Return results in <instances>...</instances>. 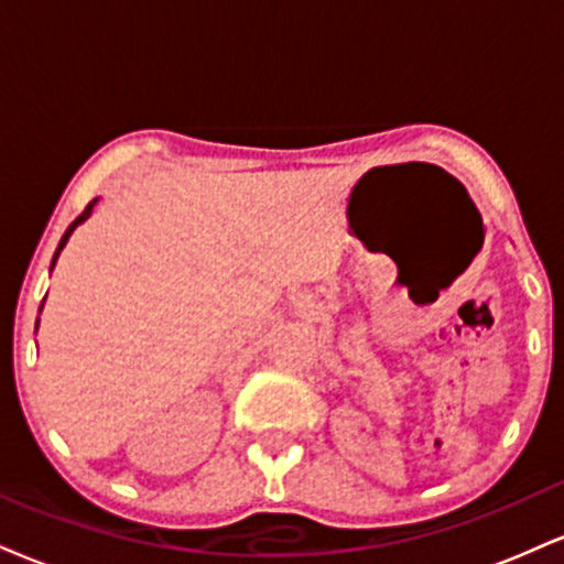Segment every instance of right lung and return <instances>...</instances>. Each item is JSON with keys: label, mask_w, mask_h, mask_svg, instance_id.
<instances>
[{"label": "right lung", "mask_w": 564, "mask_h": 564, "mask_svg": "<svg viewBox=\"0 0 564 564\" xmlns=\"http://www.w3.org/2000/svg\"><path fill=\"white\" fill-rule=\"evenodd\" d=\"M94 205H97V199H91V202H88V205H86V209H84V213H80L78 217H76V220H73L70 223V228H67L65 230V236H63V239H59V247H57V252H54V257H52V268H54V262H57V257H59V252H63V247H65V243H67V239H70V234H73V230H76V226H78V223H84L86 220V217L88 215H91V207Z\"/></svg>", "instance_id": "right-lung-1"}]
</instances>
